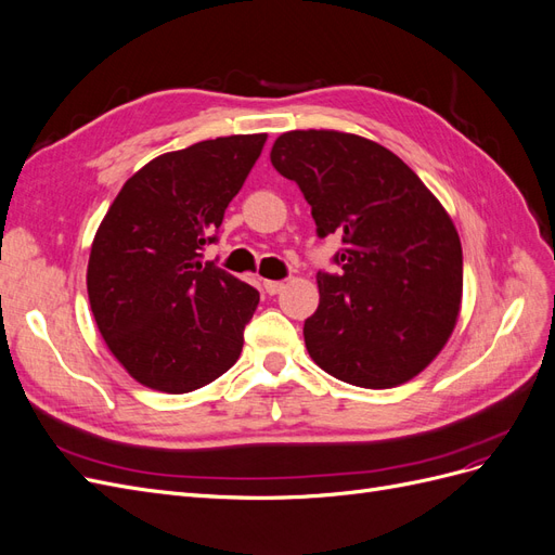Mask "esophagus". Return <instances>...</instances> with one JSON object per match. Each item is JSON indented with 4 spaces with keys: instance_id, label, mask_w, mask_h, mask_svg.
<instances>
[{
    "instance_id": "esophagus-1",
    "label": "esophagus",
    "mask_w": 555,
    "mask_h": 555,
    "mask_svg": "<svg viewBox=\"0 0 555 555\" xmlns=\"http://www.w3.org/2000/svg\"><path fill=\"white\" fill-rule=\"evenodd\" d=\"M263 289H266L268 296H275V294H280L284 289V282H280V280H266L263 282Z\"/></svg>"
}]
</instances>
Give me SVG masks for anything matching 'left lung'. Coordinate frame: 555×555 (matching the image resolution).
<instances>
[{
    "label": "left lung",
    "mask_w": 555,
    "mask_h": 555,
    "mask_svg": "<svg viewBox=\"0 0 555 555\" xmlns=\"http://www.w3.org/2000/svg\"><path fill=\"white\" fill-rule=\"evenodd\" d=\"M275 171L304 192L317 236H340L317 273L304 335L312 361L347 384L389 389L418 375L456 326L463 249L456 227L391 150L343 131H287Z\"/></svg>",
    "instance_id": "1"
}]
</instances>
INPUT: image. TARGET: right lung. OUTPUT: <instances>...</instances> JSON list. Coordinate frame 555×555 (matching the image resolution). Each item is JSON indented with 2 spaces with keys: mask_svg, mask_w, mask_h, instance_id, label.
Segmentation results:
<instances>
[{
  "mask_svg": "<svg viewBox=\"0 0 555 555\" xmlns=\"http://www.w3.org/2000/svg\"><path fill=\"white\" fill-rule=\"evenodd\" d=\"M266 133L201 141L133 173L99 227L88 296L127 373L190 393L238 361L259 292L204 259L224 210L259 159Z\"/></svg>",
  "mask_w": 555,
  "mask_h": 555,
  "instance_id": "1",
  "label": "right lung"
}]
</instances>
